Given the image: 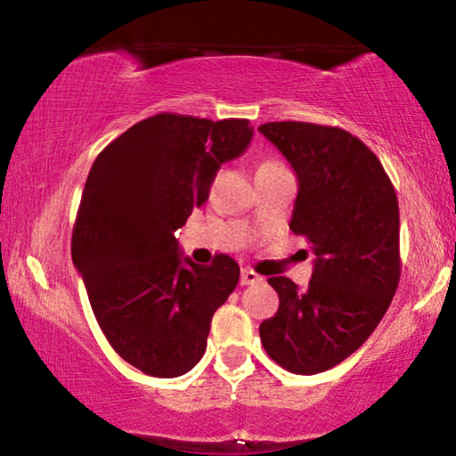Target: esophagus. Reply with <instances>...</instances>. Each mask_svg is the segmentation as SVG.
Listing matches in <instances>:
<instances>
[{"label":"esophagus","mask_w":456,"mask_h":456,"mask_svg":"<svg viewBox=\"0 0 456 456\" xmlns=\"http://www.w3.org/2000/svg\"><path fill=\"white\" fill-rule=\"evenodd\" d=\"M257 282H261L259 273H255L253 270H242V272H240V284H242V286L257 284Z\"/></svg>","instance_id":"34e87169"}]
</instances>
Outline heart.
Wrapping results in <instances>:
<instances>
[{"mask_svg":"<svg viewBox=\"0 0 456 456\" xmlns=\"http://www.w3.org/2000/svg\"><path fill=\"white\" fill-rule=\"evenodd\" d=\"M273 164H278V161H264V164H261V166H273Z\"/></svg>","mask_w":456,"mask_h":456,"instance_id":"heart-1","label":"heart"}]
</instances>
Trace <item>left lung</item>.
<instances>
[{"label": "left lung", "instance_id": "1", "mask_svg": "<svg viewBox=\"0 0 456 456\" xmlns=\"http://www.w3.org/2000/svg\"><path fill=\"white\" fill-rule=\"evenodd\" d=\"M298 178L290 230L315 253L307 290L267 278L276 315L259 326L261 345L280 367L314 376L338 365L370 338L401 280L398 199L376 153L338 126L267 122Z\"/></svg>", "mask_w": 456, "mask_h": 456}]
</instances>
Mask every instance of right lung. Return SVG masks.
Listing matches in <instances>:
<instances>
[{
  "label": "right lung",
  "instance_id": "add662e5",
  "mask_svg": "<svg viewBox=\"0 0 456 456\" xmlns=\"http://www.w3.org/2000/svg\"><path fill=\"white\" fill-rule=\"evenodd\" d=\"M245 118L155 114L93 161L72 228L99 328L124 361L147 376L191 371L208 346L211 317L236 289L228 255L211 265L183 259L174 230L209 197L224 161L251 142Z\"/></svg>",
  "mask_w": 456,
  "mask_h": 456
}]
</instances>
